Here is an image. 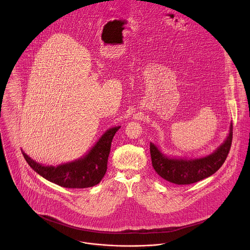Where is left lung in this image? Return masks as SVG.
<instances>
[{"instance_id":"obj_1","label":"left lung","mask_w":250,"mask_h":250,"mask_svg":"<svg viewBox=\"0 0 250 250\" xmlns=\"http://www.w3.org/2000/svg\"><path fill=\"white\" fill-rule=\"evenodd\" d=\"M233 138V125L227 138L213 153L196 159L171 158L163 154L150 143L151 163L155 171L167 181L176 185H189L214 174L224 163L229 153Z\"/></svg>"}]
</instances>
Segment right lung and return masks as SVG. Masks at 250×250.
<instances>
[{"label": "right lung", "mask_w": 250, "mask_h": 250, "mask_svg": "<svg viewBox=\"0 0 250 250\" xmlns=\"http://www.w3.org/2000/svg\"><path fill=\"white\" fill-rule=\"evenodd\" d=\"M119 128L120 126H115L108 129L85 156L70 163L43 166L28 157L24 151L22 153L32 169L55 184L72 189L93 187L102 181L106 172L112 139Z\"/></svg>", "instance_id": "obj_1"}]
</instances>
